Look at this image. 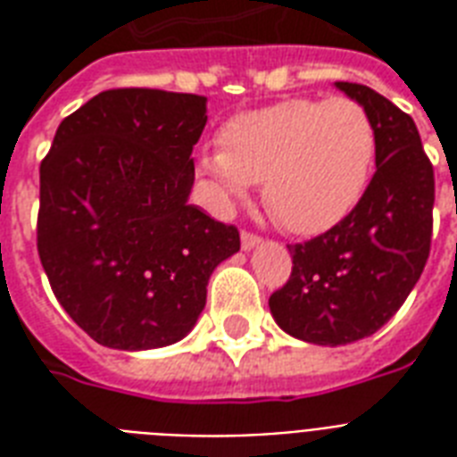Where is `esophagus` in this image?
I'll list each match as a JSON object with an SVG mask.
<instances>
[{
  "instance_id": "34e87169",
  "label": "esophagus",
  "mask_w": 457,
  "mask_h": 457,
  "mask_svg": "<svg viewBox=\"0 0 457 457\" xmlns=\"http://www.w3.org/2000/svg\"><path fill=\"white\" fill-rule=\"evenodd\" d=\"M258 244H261V237H258V235H251V232H242V249H244V251L256 249Z\"/></svg>"
}]
</instances>
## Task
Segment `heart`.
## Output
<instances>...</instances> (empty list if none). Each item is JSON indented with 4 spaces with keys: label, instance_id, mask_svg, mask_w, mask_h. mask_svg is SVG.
Instances as JSON below:
<instances>
[{
    "label": "heart",
    "instance_id": "1",
    "mask_svg": "<svg viewBox=\"0 0 457 457\" xmlns=\"http://www.w3.org/2000/svg\"><path fill=\"white\" fill-rule=\"evenodd\" d=\"M222 149H204L199 170L220 204L263 179L270 213L294 235H320L346 218L372 178L375 123L353 99H287L229 118Z\"/></svg>",
    "mask_w": 457,
    "mask_h": 457
}]
</instances>
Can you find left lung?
I'll list each match as a JSON object with an SVG mask.
<instances>
[{
	"label": "left lung",
	"mask_w": 457,
	"mask_h": 457,
	"mask_svg": "<svg viewBox=\"0 0 457 457\" xmlns=\"http://www.w3.org/2000/svg\"><path fill=\"white\" fill-rule=\"evenodd\" d=\"M334 87L372 118L377 170L344 220L289 246L292 278L268 301L287 334L318 346H346L389 322L418 285L432 244L434 170L412 118L365 85Z\"/></svg>",
	"instance_id": "1"
}]
</instances>
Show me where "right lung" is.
I'll return each instance as SVG.
<instances>
[{"instance_id":"right-lung-1","label":"right lung","mask_w":457,"mask_h":457,"mask_svg":"<svg viewBox=\"0 0 457 457\" xmlns=\"http://www.w3.org/2000/svg\"><path fill=\"white\" fill-rule=\"evenodd\" d=\"M206 96L109 89L63 118L39 165L37 251L54 296L102 346L185 339L239 232L189 204Z\"/></svg>"}]
</instances>
